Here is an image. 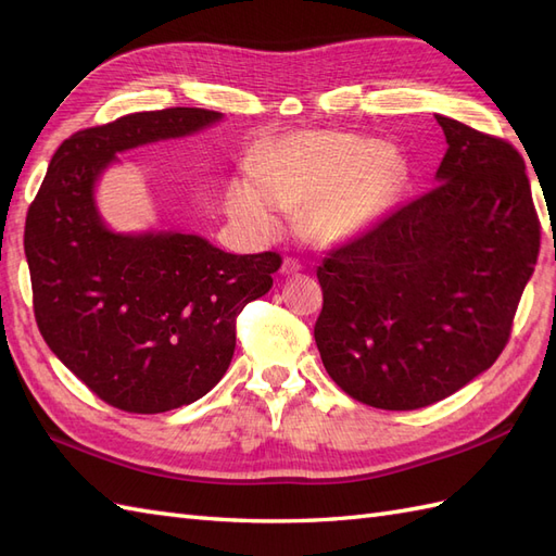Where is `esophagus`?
<instances>
[{
    "instance_id": "34e87169",
    "label": "esophagus",
    "mask_w": 556,
    "mask_h": 556,
    "mask_svg": "<svg viewBox=\"0 0 556 556\" xmlns=\"http://www.w3.org/2000/svg\"><path fill=\"white\" fill-rule=\"evenodd\" d=\"M299 271H301V264H299L296 260H290V257L285 260L282 266H280V274H282V276H296Z\"/></svg>"
}]
</instances>
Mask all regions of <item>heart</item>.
<instances>
[{"label":"heart","instance_id":"heart-1","mask_svg":"<svg viewBox=\"0 0 556 556\" xmlns=\"http://www.w3.org/2000/svg\"><path fill=\"white\" fill-rule=\"evenodd\" d=\"M257 176L231 182L233 217L274 231L280 206H304V227L323 245L362 237L394 206L406 185V162L374 139L299 131L260 150Z\"/></svg>","mask_w":556,"mask_h":556}]
</instances>
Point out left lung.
I'll return each mask as SVG.
<instances>
[{
  "label": "left lung",
  "mask_w": 556,
  "mask_h": 556,
  "mask_svg": "<svg viewBox=\"0 0 556 556\" xmlns=\"http://www.w3.org/2000/svg\"><path fill=\"white\" fill-rule=\"evenodd\" d=\"M435 188L331 250L315 343L345 394L415 410L459 392L506 348L541 248L527 166L445 115Z\"/></svg>",
  "instance_id": "left-lung-1"
}]
</instances>
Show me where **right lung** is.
<instances>
[{"label": "right lung", "mask_w": 556, "mask_h": 556, "mask_svg": "<svg viewBox=\"0 0 556 556\" xmlns=\"http://www.w3.org/2000/svg\"><path fill=\"white\" fill-rule=\"evenodd\" d=\"M223 121L206 109L131 113L72 134L48 164L25 223L39 331L55 357L111 406L155 415L223 380L237 315L271 290L276 252L231 255L199 233L115 231L97 182L117 155Z\"/></svg>", "instance_id": "right-lung-1"}]
</instances>
